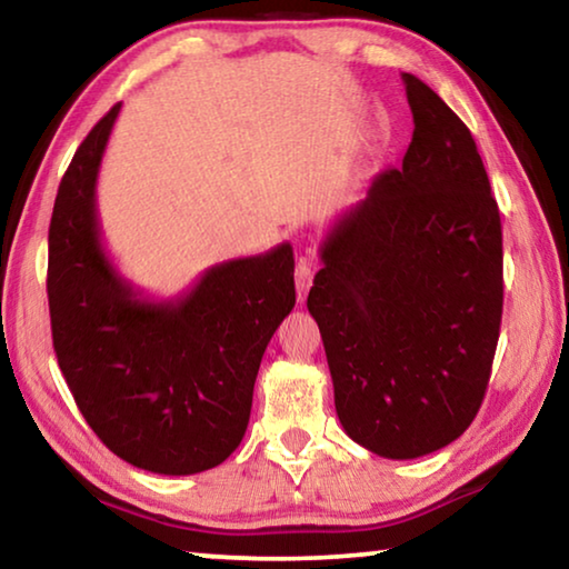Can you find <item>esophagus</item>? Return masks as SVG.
<instances>
[{
    "label": "esophagus",
    "instance_id": "obj_1",
    "mask_svg": "<svg viewBox=\"0 0 569 569\" xmlns=\"http://www.w3.org/2000/svg\"><path fill=\"white\" fill-rule=\"evenodd\" d=\"M313 273H316V261L313 256L303 250L296 258V291H298V301H306L308 288L313 286Z\"/></svg>",
    "mask_w": 569,
    "mask_h": 569
}]
</instances>
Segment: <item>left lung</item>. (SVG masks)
Listing matches in <instances>:
<instances>
[{
    "instance_id": "obj_1",
    "label": "left lung",
    "mask_w": 569,
    "mask_h": 569,
    "mask_svg": "<svg viewBox=\"0 0 569 569\" xmlns=\"http://www.w3.org/2000/svg\"><path fill=\"white\" fill-rule=\"evenodd\" d=\"M413 134L329 228L308 311L336 413L387 459L465 435L485 399L502 323V223L477 142L439 94L401 74Z\"/></svg>"
}]
</instances>
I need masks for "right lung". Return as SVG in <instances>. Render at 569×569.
<instances>
[{
    "label": "right lung",
    "instance_id": "right-lung-1",
    "mask_svg": "<svg viewBox=\"0 0 569 569\" xmlns=\"http://www.w3.org/2000/svg\"><path fill=\"white\" fill-rule=\"evenodd\" d=\"M120 104L67 168L50 223L52 343L84 421L156 475L213 469L238 449L263 351L296 303L293 248L233 258L170 301L142 296L104 253L98 172Z\"/></svg>",
    "mask_w": 569,
    "mask_h": 569
}]
</instances>
